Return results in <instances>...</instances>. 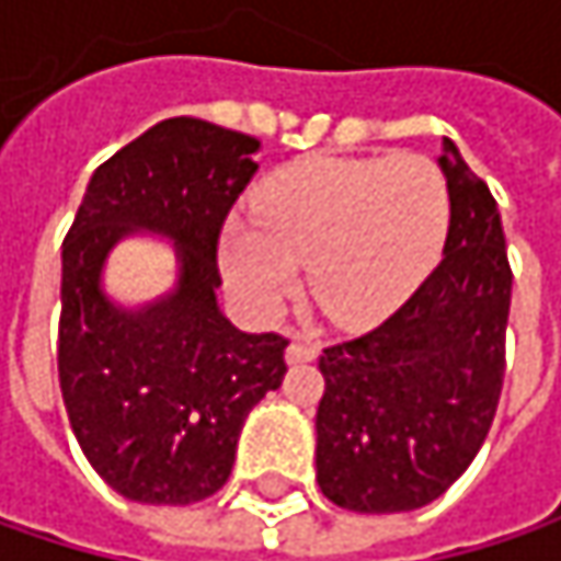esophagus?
I'll return each mask as SVG.
<instances>
[{
    "label": "esophagus",
    "instance_id": "34e87169",
    "mask_svg": "<svg viewBox=\"0 0 561 561\" xmlns=\"http://www.w3.org/2000/svg\"><path fill=\"white\" fill-rule=\"evenodd\" d=\"M285 357H288V364H308V360L318 357V344H311L308 337L295 334L291 344H288V351H285Z\"/></svg>",
    "mask_w": 561,
    "mask_h": 561
}]
</instances>
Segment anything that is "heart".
<instances>
[{"mask_svg":"<svg viewBox=\"0 0 561 561\" xmlns=\"http://www.w3.org/2000/svg\"><path fill=\"white\" fill-rule=\"evenodd\" d=\"M253 220L220 233V266L233 295L273 314L298 288L341 328H374L435 266L451 191L422 152L305 156L270 171L253 191Z\"/></svg>","mask_w":561,"mask_h":561,"instance_id":"b5f03b06","label":"heart"}]
</instances>
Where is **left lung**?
I'll return each instance as SVG.
<instances>
[{
	"label": "left lung",
	"mask_w": 561,
	"mask_h": 561,
	"mask_svg": "<svg viewBox=\"0 0 561 561\" xmlns=\"http://www.w3.org/2000/svg\"><path fill=\"white\" fill-rule=\"evenodd\" d=\"M442 263L390 318L334 347L318 370V488L354 513H405L442 497L481 451L506 370L513 273L491 187L451 139Z\"/></svg>",
	"instance_id": "1"
}]
</instances>
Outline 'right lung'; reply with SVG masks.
<instances>
[{
	"mask_svg": "<svg viewBox=\"0 0 561 561\" xmlns=\"http://www.w3.org/2000/svg\"><path fill=\"white\" fill-rule=\"evenodd\" d=\"M260 139L194 116L156 123L93 171L60 253L57 374L93 471L126 501L217 494L250 409L285 377L282 334H243L217 301L220 227L256 174ZM152 229L179 282L142 309L102 285L108 250Z\"/></svg>",
	"mask_w": 561,
	"mask_h": 561,
	"instance_id": "obj_1",
	"label": "right lung"
}]
</instances>
